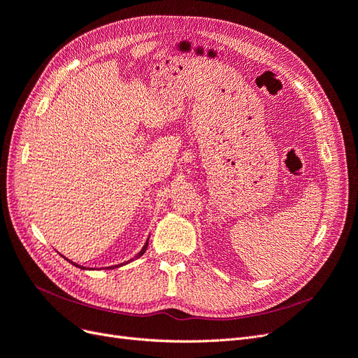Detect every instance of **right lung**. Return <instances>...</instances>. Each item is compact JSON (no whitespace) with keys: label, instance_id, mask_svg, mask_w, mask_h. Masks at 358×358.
Instances as JSON below:
<instances>
[{"label":"right lung","instance_id":"1","mask_svg":"<svg viewBox=\"0 0 358 358\" xmlns=\"http://www.w3.org/2000/svg\"><path fill=\"white\" fill-rule=\"evenodd\" d=\"M147 245H148V239H147V242H145V244H144V247L141 248V251H140V252H138V255H136V259H138V257H141V256L144 255V252H145V250H147ZM66 260H68V259H66ZM68 262H70V263H73V264H74V266H77V268H80V269H86L85 266H78V264H77V263H74V262H71V260H68ZM123 264H124V263H123ZM119 266H122V264H119ZM108 268H110V269H111V268L114 269V266H108ZM108 268H107V269H108ZM116 268H117V266H116Z\"/></svg>","mask_w":358,"mask_h":358}]
</instances>
